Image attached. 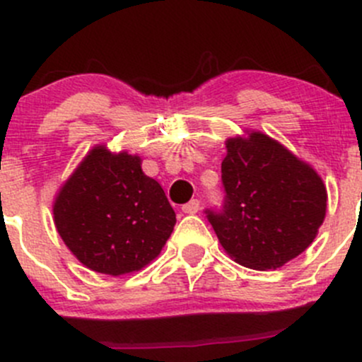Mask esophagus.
Masks as SVG:
<instances>
[{
	"label": "esophagus",
	"instance_id": "esophagus-1",
	"mask_svg": "<svg viewBox=\"0 0 362 362\" xmlns=\"http://www.w3.org/2000/svg\"><path fill=\"white\" fill-rule=\"evenodd\" d=\"M198 210H199V202H198V199H191V202L185 203L184 206H182V211H184V214H187V215L198 214Z\"/></svg>",
	"mask_w": 362,
	"mask_h": 362
}]
</instances>
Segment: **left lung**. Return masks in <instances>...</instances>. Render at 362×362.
Wrapping results in <instances>:
<instances>
[{"mask_svg":"<svg viewBox=\"0 0 362 362\" xmlns=\"http://www.w3.org/2000/svg\"><path fill=\"white\" fill-rule=\"evenodd\" d=\"M222 160L224 199L206 208L218 242L236 262L276 269L310 247L326 217L319 175L262 133L231 138Z\"/></svg>","mask_w":362,"mask_h":362,"instance_id":"obj_1","label":"left lung"}]
</instances>
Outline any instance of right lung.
<instances>
[{"label": "right lung", "mask_w": 362, "mask_h": 362, "mask_svg": "<svg viewBox=\"0 0 362 362\" xmlns=\"http://www.w3.org/2000/svg\"><path fill=\"white\" fill-rule=\"evenodd\" d=\"M140 164L138 156L96 147L57 196V233L94 272L124 275L141 269L158 257L173 231V208Z\"/></svg>", "instance_id": "right-lung-1"}]
</instances>
